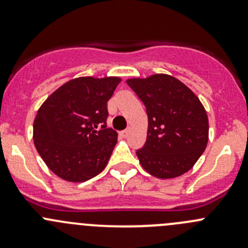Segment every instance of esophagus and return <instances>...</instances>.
<instances>
[{
  "label": "esophagus",
  "mask_w": 248,
  "mask_h": 248,
  "mask_svg": "<svg viewBox=\"0 0 248 248\" xmlns=\"http://www.w3.org/2000/svg\"><path fill=\"white\" fill-rule=\"evenodd\" d=\"M128 133H129V131L128 129H124V131H121L120 132V137H121V138H127V137H128Z\"/></svg>",
  "instance_id": "esophagus-1"
}]
</instances>
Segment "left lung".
I'll use <instances>...</instances> for the list:
<instances>
[{
  "mask_svg": "<svg viewBox=\"0 0 248 248\" xmlns=\"http://www.w3.org/2000/svg\"><path fill=\"white\" fill-rule=\"evenodd\" d=\"M146 107L149 126L140 164L158 179H174L192 169L209 140L206 110L191 89L168 74L126 80Z\"/></svg>",
  "mask_w": 248,
  "mask_h": 248,
  "instance_id": "8db88e82",
  "label": "left lung"
}]
</instances>
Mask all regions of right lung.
Masks as SVG:
<instances>
[{"mask_svg": "<svg viewBox=\"0 0 248 248\" xmlns=\"http://www.w3.org/2000/svg\"><path fill=\"white\" fill-rule=\"evenodd\" d=\"M119 77H80L60 86L44 101L33 121V141L55 175L84 182L103 171L117 142L107 128V103Z\"/></svg>", "mask_w": 248, "mask_h": 248, "instance_id": "1", "label": "right lung"}]
</instances>
